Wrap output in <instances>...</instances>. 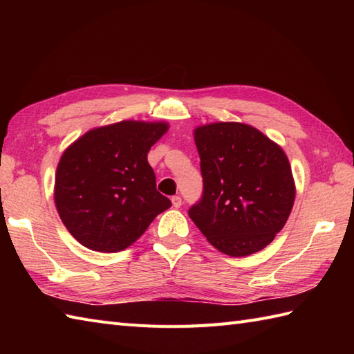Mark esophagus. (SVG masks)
I'll list each match as a JSON object with an SVG mask.
<instances>
[{"mask_svg": "<svg viewBox=\"0 0 354 354\" xmlns=\"http://www.w3.org/2000/svg\"><path fill=\"white\" fill-rule=\"evenodd\" d=\"M171 204H173V207H175V208H179V207L183 205V199L179 198V196H173L171 198Z\"/></svg>", "mask_w": 354, "mask_h": 354, "instance_id": "obj_1", "label": "esophagus"}]
</instances>
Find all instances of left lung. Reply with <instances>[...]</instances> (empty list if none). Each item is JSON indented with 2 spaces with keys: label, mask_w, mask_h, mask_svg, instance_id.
Segmentation results:
<instances>
[{
  "label": "left lung",
  "mask_w": 354,
  "mask_h": 354,
  "mask_svg": "<svg viewBox=\"0 0 354 354\" xmlns=\"http://www.w3.org/2000/svg\"><path fill=\"white\" fill-rule=\"evenodd\" d=\"M204 194L190 219L216 250L245 257L261 251L289 219L295 181L284 150L255 127L219 122L193 132Z\"/></svg>",
  "instance_id": "left-lung-1"
}]
</instances>
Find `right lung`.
Masks as SVG:
<instances>
[{"label": "right lung", "mask_w": 354, "mask_h": 354, "mask_svg": "<svg viewBox=\"0 0 354 354\" xmlns=\"http://www.w3.org/2000/svg\"><path fill=\"white\" fill-rule=\"evenodd\" d=\"M165 122L123 120L94 127L65 149L55 178L57 213L79 243L118 252L141 237L171 202L156 190L150 147Z\"/></svg>", "instance_id": "obj_1"}]
</instances>
